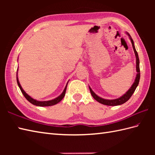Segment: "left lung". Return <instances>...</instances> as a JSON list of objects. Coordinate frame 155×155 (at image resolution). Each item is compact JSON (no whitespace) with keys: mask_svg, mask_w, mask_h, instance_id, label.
Returning <instances> with one entry per match:
<instances>
[{"mask_svg":"<svg viewBox=\"0 0 155 155\" xmlns=\"http://www.w3.org/2000/svg\"><path fill=\"white\" fill-rule=\"evenodd\" d=\"M126 34L128 36V38L131 41V43H132V46L133 48V50L134 52V54H135L136 57V71L137 72L136 77H135V80H134L133 84H132V86L130 87V88L128 89L126 93H125L123 96H121L120 97L118 98H115V99H105V98H101L100 97H98L97 94H96L94 93V92L92 90V88L89 87V89L91 91V93L92 94V96L94 98L95 100L97 101H98V103H100L103 104L104 105H108V106H117V105H120L123 104L124 103L129 99V98L132 96L133 94L134 93V91L136 90V88L139 84V80H140V67H139V55H138L137 52L135 49V47H134V41L131 38L130 35H129V33H128L127 32H126Z\"/></svg>","mask_w":155,"mask_h":155,"instance_id":"left-lung-1","label":"left lung"}]
</instances>
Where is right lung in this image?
Returning a JSON list of instances; mask_svg holds the SVG:
<instances>
[{"label": "right lung", "mask_w": 155, "mask_h": 155, "mask_svg": "<svg viewBox=\"0 0 155 155\" xmlns=\"http://www.w3.org/2000/svg\"><path fill=\"white\" fill-rule=\"evenodd\" d=\"M16 81H17V84L18 85V87L20 88V89H21L22 93L24 95L25 97L27 98V100L28 101L30 102L31 103H32V104L36 105V106H38V107H49V106H52V105H54L58 103L59 102L61 101L62 98H64V95H65V93H66V90H67V84L68 81L67 82V85H66V87L64 88V89L63 91V92L59 95L58 97H57V98H54V99H52L50 101H37L36 99H34L33 98H32L31 96H29V95L26 93V92L22 89V88L21 87V84L19 83V81H18V69H17V72H16Z\"/></svg>", "instance_id": "1"}]
</instances>
